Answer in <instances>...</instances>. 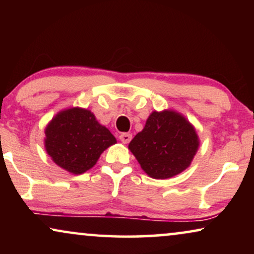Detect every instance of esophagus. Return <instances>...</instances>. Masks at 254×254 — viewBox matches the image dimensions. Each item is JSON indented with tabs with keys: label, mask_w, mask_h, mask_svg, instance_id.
I'll return each instance as SVG.
<instances>
[{
	"label": "esophagus",
	"mask_w": 254,
	"mask_h": 254,
	"mask_svg": "<svg viewBox=\"0 0 254 254\" xmlns=\"http://www.w3.org/2000/svg\"><path fill=\"white\" fill-rule=\"evenodd\" d=\"M119 138H120V141L123 142L124 144H127V143H129L130 140H131V134H129V133H123V134H120Z\"/></svg>",
	"instance_id": "esophagus-1"
}]
</instances>
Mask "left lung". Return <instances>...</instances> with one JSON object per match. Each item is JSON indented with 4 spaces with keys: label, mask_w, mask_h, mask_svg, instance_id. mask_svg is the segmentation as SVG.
<instances>
[{
    "label": "left lung",
    "mask_w": 254,
    "mask_h": 254,
    "mask_svg": "<svg viewBox=\"0 0 254 254\" xmlns=\"http://www.w3.org/2000/svg\"><path fill=\"white\" fill-rule=\"evenodd\" d=\"M128 148L149 177L168 179L189 168L199 148V137L180 113L154 111Z\"/></svg>",
    "instance_id": "left-lung-1"
}]
</instances>
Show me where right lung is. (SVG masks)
<instances>
[{"mask_svg":"<svg viewBox=\"0 0 254 254\" xmlns=\"http://www.w3.org/2000/svg\"><path fill=\"white\" fill-rule=\"evenodd\" d=\"M45 148L55 164L81 175L96 164L116 137L91 111L72 107L59 112L45 129Z\"/></svg>","mask_w":254,"mask_h":254,"instance_id":"right-lung-1","label":"right lung"}]
</instances>
